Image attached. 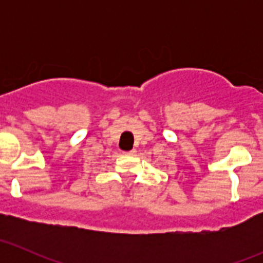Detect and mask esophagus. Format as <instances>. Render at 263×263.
<instances>
[{"instance_id": "1", "label": "esophagus", "mask_w": 263, "mask_h": 263, "mask_svg": "<svg viewBox=\"0 0 263 263\" xmlns=\"http://www.w3.org/2000/svg\"><path fill=\"white\" fill-rule=\"evenodd\" d=\"M124 155H127V156H134L135 155V154H136V150H135V148H134V150H129V151H124Z\"/></svg>"}]
</instances>
